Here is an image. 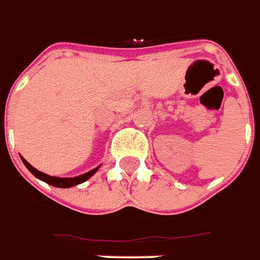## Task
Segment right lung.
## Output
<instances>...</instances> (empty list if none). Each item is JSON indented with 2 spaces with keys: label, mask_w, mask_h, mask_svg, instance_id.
I'll return each instance as SVG.
<instances>
[{
  "label": "right lung",
  "mask_w": 260,
  "mask_h": 260,
  "mask_svg": "<svg viewBox=\"0 0 260 260\" xmlns=\"http://www.w3.org/2000/svg\"><path fill=\"white\" fill-rule=\"evenodd\" d=\"M21 159H22V162L25 164V167L30 171V174L35 175L38 179L43 180V182H46V183H49V185L51 186H54V187H73V186L80 185V183H82V182H85V180L89 179L92 175L96 172L98 168H99V167H98V168L92 169V171H89V172L80 175V176H75V178H57V176H50V175L43 174V172H40V171H38L36 168H33L32 165L27 162L23 156H21Z\"/></svg>",
  "instance_id": "add662e5"
}]
</instances>
